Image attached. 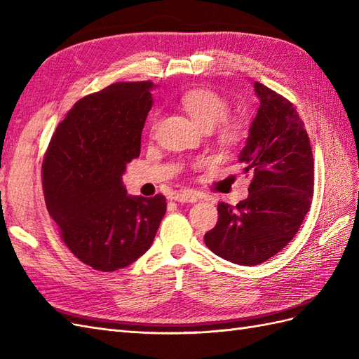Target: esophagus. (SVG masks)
<instances>
[{
  "label": "esophagus",
  "instance_id": "1",
  "mask_svg": "<svg viewBox=\"0 0 359 359\" xmlns=\"http://www.w3.org/2000/svg\"><path fill=\"white\" fill-rule=\"evenodd\" d=\"M198 194L196 191H191V189H185V191H180V192H176L171 198L176 200V201H180V203H194V201L198 200Z\"/></svg>",
  "mask_w": 359,
  "mask_h": 359
}]
</instances>
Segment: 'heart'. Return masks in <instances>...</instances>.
Returning <instances> with one entry per match:
<instances>
[{
    "label": "heart",
    "mask_w": 359,
    "mask_h": 359,
    "mask_svg": "<svg viewBox=\"0 0 359 359\" xmlns=\"http://www.w3.org/2000/svg\"><path fill=\"white\" fill-rule=\"evenodd\" d=\"M183 109L187 110L189 116L206 130L218 126V137L224 144H233L240 136V127L236 123L227 119L229 104L227 101L217 94L212 89L196 88L191 89L180 98ZM158 126V119H153L151 130Z\"/></svg>",
    "instance_id": "1"
}]
</instances>
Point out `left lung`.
Returning a JSON list of instances; mask_svg holds the SVG:
<instances>
[{
	"instance_id": "8db88e82",
	"label": "left lung",
	"mask_w": 359,
	"mask_h": 359,
	"mask_svg": "<svg viewBox=\"0 0 359 359\" xmlns=\"http://www.w3.org/2000/svg\"><path fill=\"white\" fill-rule=\"evenodd\" d=\"M259 110L238 162L250 176L249 197L218 203V222L205 244L219 258L258 265L273 258L305 219L314 194L309 136L288 98L255 81Z\"/></svg>"
}]
</instances>
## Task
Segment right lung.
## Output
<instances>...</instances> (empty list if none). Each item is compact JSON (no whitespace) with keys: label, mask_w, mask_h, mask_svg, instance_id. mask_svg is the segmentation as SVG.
<instances>
[{"label":"right lung","mask_w":359,"mask_h":359,"mask_svg":"<svg viewBox=\"0 0 359 359\" xmlns=\"http://www.w3.org/2000/svg\"><path fill=\"white\" fill-rule=\"evenodd\" d=\"M153 83L116 81L80 98L53 133L42 162L45 205L62 241L98 271L142 256L167 212V200L130 197L126 165L141 153Z\"/></svg>","instance_id":"add662e5"}]
</instances>
